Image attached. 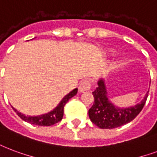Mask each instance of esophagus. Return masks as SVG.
<instances>
[{
	"mask_svg": "<svg viewBox=\"0 0 157 157\" xmlns=\"http://www.w3.org/2000/svg\"><path fill=\"white\" fill-rule=\"evenodd\" d=\"M91 88V84L88 80H85V81H81L80 86H79V91L84 92L88 91Z\"/></svg>",
	"mask_w": 157,
	"mask_h": 157,
	"instance_id": "esophagus-1",
	"label": "esophagus"
}]
</instances>
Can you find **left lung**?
I'll return each mask as SVG.
<instances>
[{"label":"left lung","instance_id":"left-lung-1","mask_svg":"<svg viewBox=\"0 0 157 157\" xmlns=\"http://www.w3.org/2000/svg\"><path fill=\"white\" fill-rule=\"evenodd\" d=\"M105 81L100 79L98 81V87L93 93L94 104L89 109V117L94 124L103 129L115 128L133 120L143 109L148 96L138 105L126 109H119L112 105L108 100Z\"/></svg>","mask_w":157,"mask_h":157}]
</instances>
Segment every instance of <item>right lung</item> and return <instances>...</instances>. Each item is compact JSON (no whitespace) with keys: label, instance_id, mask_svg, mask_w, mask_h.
<instances>
[{"label":"right lung","instance_id":"right-lung-1","mask_svg":"<svg viewBox=\"0 0 157 157\" xmlns=\"http://www.w3.org/2000/svg\"><path fill=\"white\" fill-rule=\"evenodd\" d=\"M76 93H77V89L73 90L72 91H71L69 94H67L65 97L63 98L62 101L59 103V105H57L53 110L46 113V114H43V115L34 116V117L25 116L20 112H18L14 108H13V109L16 112L18 116L24 121L28 122L29 124H34V125H39V126H51L63 119L64 106L67 103L68 100L71 97H73L75 94H76Z\"/></svg>","mask_w":157,"mask_h":157}]
</instances>
